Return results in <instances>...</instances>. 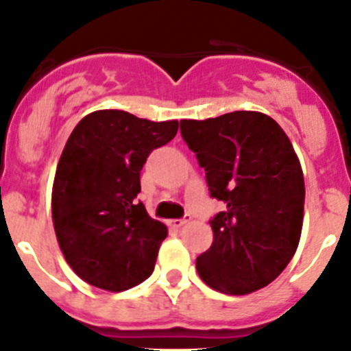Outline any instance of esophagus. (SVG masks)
Wrapping results in <instances>:
<instances>
[{
	"mask_svg": "<svg viewBox=\"0 0 351 351\" xmlns=\"http://www.w3.org/2000/svg\"><path fill=\"white\" fill-rule=\"evenodd\" d=\"M189 221H191V218H180V220H169V225L175 228H180V227H183L185 223H189Z\"/></svg>",
	"mask_w": 351,
	"mask_h": 351,
	"instance_id": "obj_1",
	"label": "esophagus"
}]
</instances>
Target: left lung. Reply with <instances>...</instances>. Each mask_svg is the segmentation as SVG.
Segmentation results:
<instances>
[{
  "mask_svg": "<svg viewBox=\"0 0 351 351\" xmlns=\"http://www.w3.org/2000/svg\"><path fill=\"white\" fill-rule=\"evenodd\" d=\"M182 136L225 211L211 220L213 244L195 261L209 287L250 294L282 274L303 227L304 180L282 128L267 114L235 110L180 121Z\"/></svg>",
  "mask_w": 351,
  "mask_h": 351,
  "instance_id": "1",
  "label": "left lung"
}]
</instances>
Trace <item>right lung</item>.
<instances>
[{
	"mask_svg": "<svg viewBox=\"0 0 351 351\" xmlns=\"http://www.w3.org/2000/svg\"><path fill=\"white\" fill-rule=\"evenodd\" d=\"M176 131L178 121L95 110L71 133L55 173L51 218L65 261L84 282L119 293L154 271L168 228L136 201L140 171Z\"/></svg>",
	"mask_w": 351,
	"mask_h": 351,
	"instance_id": "obj_1",
	"label": "right lung"
}]
</instances>
